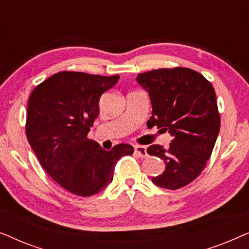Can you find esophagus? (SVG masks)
<instances>
[{
    "label": "esophagus",
    "mask_w": 249,
    "mask_h": 249,
    "mask_svg": "<svg viewBox=\"0 0 249 249\" xmlns=\"http://www.w3.org/2000/svg\"><path fill=\"white\" fill-rule=\"evenodd\" d=\"M135 153L141 158H145L147 156V151H146L145 146H135Z\"/></svg>",
    "instance_id": "obj_1"
}]
</instances>
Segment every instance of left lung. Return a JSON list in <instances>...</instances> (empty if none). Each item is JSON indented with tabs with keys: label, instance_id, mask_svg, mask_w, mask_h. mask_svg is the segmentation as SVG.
I'll list each match as a JSON object with an SVG mask.
<instances>
[{
	"label": "left lung",
	"instance_id": "8db88e82",
	"mask_svg": "<svg viewBox=\"0 0 249 249\" xmlns=\"http://www.w3.org/2000/svg\"><path fill=\"white\" fill-rule=\"evenodd\" d=\"M136 81L147 91L152 117L147 125L169 131L168 148L151 145L149 155L165 163L154 185L179 189L196 179L212 154L220 131V114L214 88L203 74L188 68L158 69L139 73Z\"/></svg>",
	"mask_w": 249,
	"mask_h": 249
}]
</instances>
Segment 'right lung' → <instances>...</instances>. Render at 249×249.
Returning <instances> with one entry per match:
<instances>
[{"label": "right lung", "instance_id": "obj_1", "mask_svg": "<svg viewBox=\"0 0 249 249\" xmlns=\"http://www.w3.org/2000/svg\"><path fill=\"white\" fill-rule=\"evenodd\" d=\"M119 78L62 71L40 83L29 96L28 142L45 171L74 195L88 197L107 188L118 160L134 153L131 145L105 151L87 138L100 113L101 95Z\"/></svg>", "mask_w": 249, "mask_h": 249}]
</instances>
